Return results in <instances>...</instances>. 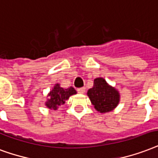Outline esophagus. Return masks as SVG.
I'll return each instance as SVG.
<instances>
[{"instance_id": "esophagus-1", "label": "esophagus", "mask_w": 158, "mask_h": 158, "mask_svg": "<svg viewBox=\"0 0 158 158\" xmlns=\"http://www.w3.org/2000/svg\"><path fill=\"white\" fill-rule=\"evenodd\" d=\"M77 91H78V93H79V94H84V93L85 92V88H79V89H77Z\"/></svg>"}]
</instances>
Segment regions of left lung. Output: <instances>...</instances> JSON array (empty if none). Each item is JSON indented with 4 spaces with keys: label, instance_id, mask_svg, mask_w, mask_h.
Listing matches in <instances>:
<instances>
[{
    "label": "left lung",
    "instance_id": "left-lung-1",
    "mask_svg": "<svg viewBox=\"0 0 158 158\" xmlns=\"http://www.w3.org/2000/svg\"><path fill=\"white\" fill-rule=\"evenodd\" d=\"M93 105L100 113L112 111L119 102V94L114 88L109 86L103 78H97L94 81V87L88 91Z\"/></svg>",
    "mask_w": 158,
    "mask_h": 158
}]
</instances>
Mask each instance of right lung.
Listing matches in <instances>:
<instances>
[{
	"label": "right lung",
	"instance_id": "1",
	"mask_svg": "<svg viewBox=\"0 0 158 158\" xmlns=\"http://www.w3.org/2000/svg\"><path fill=\"white\" fill-rule=\"evenodd\" d=\"M76 94V90L73 87L69 89H63L60 86V84H55V86L49 94V99L46 102V106L49 108H52L56 110L61 104L65 103L66 99L69 98V96Z\"/></svg>",
	"mask_w": 158,
	"mask_h": 158
}]
</instances>
